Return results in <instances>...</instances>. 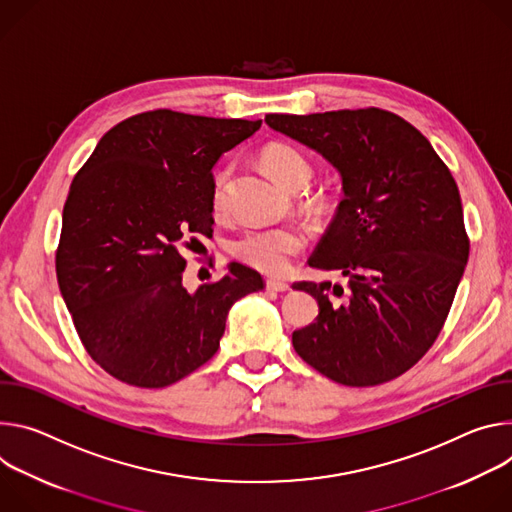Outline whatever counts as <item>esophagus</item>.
Segmentation results:
<instances>
[{"label": "esophagus", "mask_w": 512, "mask_h": 512, "mask_svg": "<svg viewBox=\"0 0 512 512\" xmlns=\"http://www.w3.org/2000/svg\"><path fill=\"white\" fill-rule=\"evenodd\" d=\"M266 289L272 291V293H287L291 291V285L285 280H278V278H268L266 280Z\"/></svg>", "instance_id": "obj_1"}]
</instances>
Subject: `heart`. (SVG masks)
Masks as SVG:
<instances>
[{"instance_id": "obj_1", "label": "heart", "mask_w": 512, "mask_h": 512, "mask_svg": "<svg viewBox=\"0 0 512 512\" xmlns=\"http://www.w3.org/2000/svg\"><path fill=\"white\" fill-rule=\"evenodd\" d=\"M262 162L268 173L287 189H301L311 177L309 158L287 142H272L262 152ZM230 181V168H219L213 177L211 187V207L215 213L225 207V189ZM307 232L301 225L264 227V230H248L236 238L230 246L232 254L266 274H282L289 270L295 256L307 246Z\"/></svg>"}]
</instances>
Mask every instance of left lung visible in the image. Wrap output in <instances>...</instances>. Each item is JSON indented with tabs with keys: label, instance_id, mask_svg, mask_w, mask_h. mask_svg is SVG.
<instances>
[{
	"label": "left lung",
	"instance_id": "1",
	"mask_svg": "<svg viewBox=\"0 0 512 512\" xmlns=\"http://www.w3.org/2000/svg\"><path fill=\"white\" fill-rule=\"evenodd\" d=\"M264 122L321 152L344 183L309 266L342 272L348 287L295 282L319 303L317 319L293 331L295 352L344 386L405 374L437 339L470 254L447 164L415 126L378 107Z\"/></svg>",
	"mask_w": 512,
	"mask_h": 512
}]
</instances>
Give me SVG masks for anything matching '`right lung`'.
I'll return each instance as SVG.
<instances>
[{
  "instance_id": "right-lung-1",
  "label": "right lung",
  "mask_w": 512,
  "mask_h": 512,
  "mask_svg": "<svg viewBox=\"0 0 512 512\" xmlns=\"http://www.w3.org/2000/svg\"><path fill=\"white\" fill-rule=\"evenodd\" d=\"M262 120L154 109L113 126L75 175L63 209L56 278L87 354L130 386L162 388L209 362L230 307L264 289L232 262L183 287L199 236L213 234L211 168Z\"/></svg>"
}]
</instances>
